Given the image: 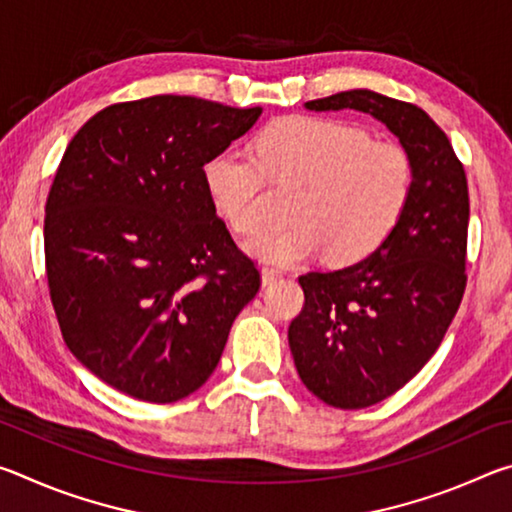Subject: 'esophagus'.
Here are the masks:
<instances>
[{
  "mask_svg": "<svg viewBox=\"0 0 512 512\" xmlns=\"http://www.w3.org/2000/svg\"><path fill=\"white\" fill-rule=\"evenodd\" d=\"M280 277H282V271H277V268H268V266L262 268V284H264V287L273 284L275 280H280Z\"/></svg>",
  "mask_w": 512,
  "mask_h": 512,
  "instance_id": "1",
  "label": "esophagus"
}]
</instances>
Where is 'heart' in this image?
Instances as JSON below:
<instances>
[{"mask_svg": "<svg viewBox=\"0 0 512 512\" xmlns=\"http://www.w3.org/2000/svg\"><path fill=\"white\" fill-rule=\"evenodd\" d=\"M266 180L300 187L289 228L246 241V253L275 266L316 255L350 266L375 255L409 210L415 167L409 151L377 142L357 124L325 117H289L266 126L255 155L223 149L203 164V185L219 219L250 235L266 219Z\"/></svg>", "mask_w": 512, "mask_h": 512, "instance_id": "b5f03b06", "label": "heart"}]
</instances>
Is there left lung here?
<instances>
[{
	"mask_svg": "<svg viewBox=\"0 0 512 512\" xmlns=\"http://www.w3.org/2000/svg\"><path fill=\"white\" fill-rule=\"evenodd\" d=\"M305 108L366 112L400 140L415 167L409 210L375 255L298 277L305 307L289 325V348L302 384L336 409H366L418 375L461 305L467 178L447 135L413 103L350 90Z\"/></svg>",
	"mask_w": 512,
	"mask_h": 512,
	"instance_id": "1",
	"label": "left lung"
}]
</instances>
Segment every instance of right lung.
<instances>
[{
  "label": "right lung",
  "instance_id": "add662e5",
  "mask_svg": "<svg viewBox=\"0 0 512 512\" xmlns=\"http://www.w3.org/2000/svg\"><path fill=\"white\" fill-rule=\"evenodd\" d=\"M262 108L158 94L72 137L45 207L51 302L69 352L108 386L167 404L201 388L259 291L203 185Z\"/></svg>",
  "mask_w": 512,
  "mask_h": 512
}]
</instances>
